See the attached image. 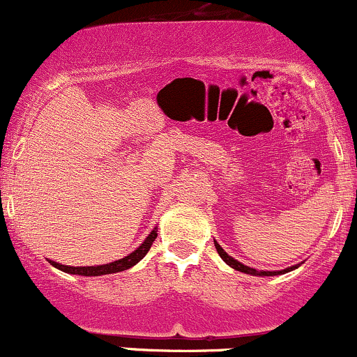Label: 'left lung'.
<instances>
[{
  "label": "left lung",
  "instance_id": "8db88e82",
  "mask_svg": "<svg viewBox=\"0 0 357 357\" xmlns=\"http://www.w3.org/2000/svg\"><path fill=\"white\" fill-rule=\"evenodd\" d=\"M215 248H216V252H218V255L223 258L225 261H227L228 265H230L231 268H235V270H238V272H243V273H250V275H267V277H270V275H278V273H285V272H290V270H294V268H297V267H290V268H285V270H280V272H260V270H255V268H250V267H247V265H243V264H240L238 260H235V258H231L230 255H228L227 252H225L223 248L220 247L218 243H216L215 241Z\"/></svg>",
  "mask_w": 357,
  "mask_h": 357
}]
</instances>
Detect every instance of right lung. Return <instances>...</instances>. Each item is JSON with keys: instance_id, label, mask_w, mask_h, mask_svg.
Returning <instances> with one entry per match:
<instances>
[{"instance_id": "right-lung-1", "label": "right lung", "mask_w": 357, "mask_h": 357, "mask_svg": "<svg viewBox=\"0 0 357 357\" xmlns=\"http://www.w3.org/2000/svg\"><path fill=\"white\" fill-rule=\"evenodd\" d=\"M155 236H158V231L153 230L151 235L142 241V245L137 250H134L130 255H127L121 260L112 261V264H105V265H97V267H68V265H60L56 261L50 260V265H53L55 268L61 270L65 273H73V275H85V277H97V275H107V273H116V272H122V270H127L137 264L139 260L146 257V253L149 252L151 245L154 243Z\"/></svg>"}]
</instances>
